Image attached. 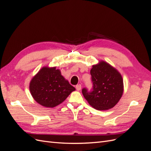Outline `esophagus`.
<instances>
[{"label": "esophagus", "instance_id": "34e87169", "mask_svg": "<svg viewBox=\"0 0 151 151\" xmlns=\"http://www.w3.org/2000/svg\"><path fill=\"white\" fill-rule=\"evenodd\" d=\"M76 88L77 91H80L81 89V84H77L76 86Z\"/></svg>", "mask_w": 151, "mask_h": 151}]
</instances>
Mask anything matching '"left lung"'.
<instances>
[{"label": "left lung", "mask_w": 151, "mask_h": 151, "mask_svg": "<svg viewBox=\"0 0 151 151\" xmlns=\"http://www.w3.org/2000/svg\"><path fill=\"white\" fill-rule=\"evenodd\" d=\"M93 90L83 88L82 93L88 103L98 110H107L120 101L123 93L122 75L108 63L101 60L90 71Z\"/></svg>", "instance_id": "8db88e82"}]
</instances>
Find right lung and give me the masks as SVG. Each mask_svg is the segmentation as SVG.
Returning a JSON list of instances; mask_svg holds the SVG:
<instances>
[{
  "label": "right lung",
  "mask_w": 151,
  "mask_h": 151,
  "mask_svg": "<svg viewBox=\"0 0 151 151\" xmlns=\"http://www.w3.org/2000/svg\"><path fill=\"white\" fill-rule=\"evenodd\" d=\"M32 96L38 104L47 108L60 104L76 90L56 67H43L30 81Z\"/></svg>",
  "instance_id": "right-lung-1"
}]
</instances>
